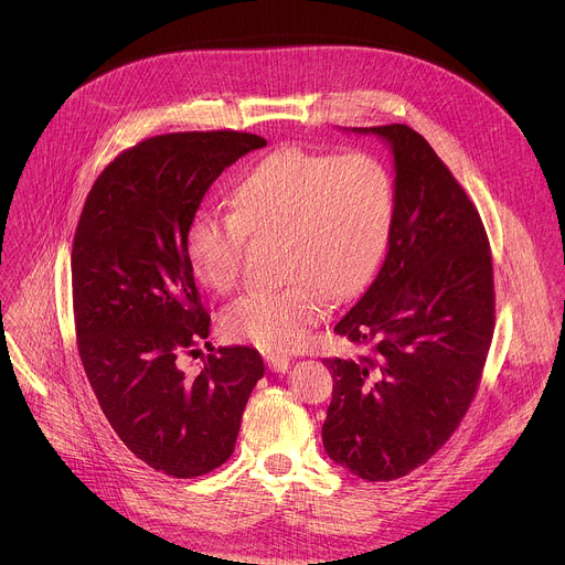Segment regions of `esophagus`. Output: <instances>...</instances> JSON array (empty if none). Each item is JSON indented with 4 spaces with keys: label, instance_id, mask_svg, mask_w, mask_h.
Wrapping results in <instances>:
<instances>
[{
    "label": "esophagus",
    "instance_id": "34e87169",
    "mask_svg": "<svg viewBox=\"0 0 565 565\" xmlns=\"http://www.w3.org/2000/svg\"><path fill=\"white\" fill-rule=\"evenodd\" d=\"M266 362H268V369L275 373H286L290 366V360L284 355H266Z\"/></svg>",
    "mask_w": 565,
    "mask_h": 565
}]
</instances>
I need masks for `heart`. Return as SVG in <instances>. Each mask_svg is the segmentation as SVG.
Returning a JSON list of instances; mask_svg holds the SVG:
<instances>
[{"label": "heart", "instance_id": "heart-1", "mask_svg": "<svg viewBox=\"0 0 565 565\" xmlns=\"http://www.w3.org/2000/svg\"><path fill=\"white\" fill-rule=\"evenodd\" d=\"M234 212L199 210L185 236L188 262L212 292L234 286L250 236L284 238L281 288H257L223 312L232 340L266 353L299 349L329 297H353L373 275L393 223V188L377 158L297 147L266 156L234 188Z\"/></svg>", "mask_w": 565, "mask_h": 565}]
</instances>
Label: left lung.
<instances>
[{"instance_id": "1", "label": "left lung", "mask_w": 565, "mask_h": 565, "mask_svg": "<svg viewBox=\"0 0 565 565\" xmlns=\"http://www.w3.org/2000/svg\"><path fill=\"white\" fill-rule=\"evenodd\" d=\"M393 160V223L369 288L333 331L369 344L324 360L333 399L321 427L329 458L364 480L425 465L456 431L494 333L492 257L465 190L407 125L353 127Z\"/></svg>"}]
</instances>
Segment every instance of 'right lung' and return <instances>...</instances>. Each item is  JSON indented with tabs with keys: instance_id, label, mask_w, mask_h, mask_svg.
Listing matches in <instances>:
<instances>
[{
	"instance_id": "obj_1",
	"label": "right lung",
	"mask_w": 565,
	"mask_h": 565,
	"mask_svg": "<svg viewBox=\"0 0 565 565\" xmlns=\"http://www.w3.org/2000/svg\"><path fill=\"white\" fill-rule=\"evenodd\" d=\"M262 147V136L238 131L142 140L98 177L75 230L73 310L87 377L120 440L174 478L207 473L232 456L264 377L250 347L207 349L196 375L179 364L210 335L188 225L218 174Z\"/></svg>"
}]
</instances>
